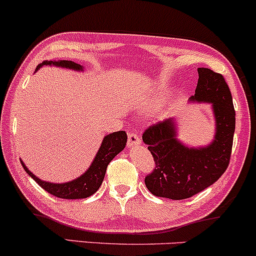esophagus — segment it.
Here are the masks:
<instances>
[{
	"mask_svg": "<svg viewBox=\"0 0 256 256\" xmlns=\"http://www.w3.org/2000/svg\"><path fill=\"white\" fill-rule=\"evenodd\" d=\"M141 144V140H140L138 134L134 132H128V148H134L137 147V146Z\"/></svg>",
	"mask_w": 256,
	"mask_h": 256,
	"instance_id": "34e87169",
	"label": "esophagus"
}]
</instances>
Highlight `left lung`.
<instances>
[{"label": "left lung", "instance_id": "8db88e82", "mask_svg": "<svg viewBox=\"0 0 256 256\" xmlns=\"http://www.w3.org/2000/svg\"><path fill=\"white\" fill-rule=\"evenodd\" d=\"M198 84L192 103L212 106L215 120L214 140L208 146L190 147L178 138V120L169 118L152 125L142 140L156 162L144 184L156 196L174 200L190 198L221 178L231 158L236 112L228 85L221 74L198 68Z\"/></svg>", "mask_w": 256, "mask_h": 256}]
</instances>
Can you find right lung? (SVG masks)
I'll return each instance as SVG.
<instances>
[{
  "label": "right lung",
  "mask_w": 256,
  "mask_h": 256,
  "mask_svg": "<svg viewBox=\"0 0 256 256\" xmlns=\"http://www.w3.org/2000/svg\"><path fill=\"white\" fill-rule=\"evenodd\" d=\"M44 66L72 69L74 72H84L82 66L72 60H44L41 64H38L36 70L42 68ZM126 141H128V134L125 131H118V132L106 134L100 143V150H98L94 159L92 160L88 169L78 178L72 180L69 182H63V184L44 181L28 169L23 160H20V162L28 175L32 180H35L50 194L63 199H82L94 194L100 190L103 178H104L108 164L114 159L115 156H118L125 148Z\"/></svg>",
  "instance_id": "1"
}]
</instances>
